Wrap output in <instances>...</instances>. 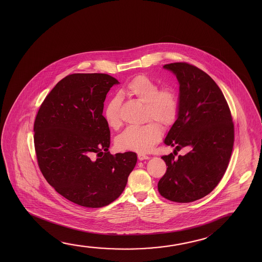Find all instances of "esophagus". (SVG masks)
Wrapping results in <instances>:
<instances>
[{"mask_svg": "<svg viewBox=\"0 0 262 262\" xmlns=\"http://www.w3.org/2000/svg\"><path fill=\"white\" fill-rule=\"evenodd\" d=\"M138 159H139L140 161H144V160H148V159H150V157H149V156H147V155L139 154V155H138Z\"/></svg>", "mask_w": 262, "mask_h": 262, "instance_id": "esophagus-1", "label": "esophagus"}]
</instances>
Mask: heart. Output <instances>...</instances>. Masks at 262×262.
<instances>
[{
    "label": "heart",
    "mask_w": 262,
    "mask_h": 262,
    "mask_svg": "<svg viewBox=\"0 0 262 262\" xmlns=\"http://www.w3.org/2000/svg\"><path fill=\"white\" fill-rule=\"evenodd\" d=\"M126 96L144 104L143 120L155 121L142 126H129L116 138L120 150H133L140 154L150 151L162 137L163 128H168L176 121L179 112V101L176 90L172 88L160 89L158 84L146 76H137L120 91ZM121 100L114 97L107 104L104 117L112 129H119L121 120ZM161 125L160 126L158 124Z\"/></svg>",
    "instance_id": "1"
}]
</instances>
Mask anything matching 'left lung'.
Returning a JSON list of instances; mask_svg holds the SVG:
<instances>
[{"instance_id": "8db88e82", "label": "left lung", "mask_w": 262, "mask_h": 262, "mask_svg": "<svg viewBox=\"0 0 262 262\" xmlns=\"http://www.w3.org/2000/svg\"><path fill=\"white\" fill-rule=\"evenodd\" d=\"M179 82V112L164 139L176 150L189 147L178 158L162 157L168 166L158 191L170 201L190 203L204 198L219 185L231 156L234 124L227 100L216 83L194 66L164 64Z\"/></svg>"}]
</instances>
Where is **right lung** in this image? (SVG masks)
Instances as JSON below:
<instances>
[{
  "label": "right lung",
  "instance_id": "1",
  "mask_svg": "<svg viewBox=\"0 0 262 262\" xmlns=\"http://www.w3.org/2000/svg\"><path fill=\"white\" fill-rule=\"evenodd\" d=\"M119 83L107 74L69 75L47 96L35 118L39 168L57 193L79 206L96 208L116 200L137 163L133 151H108L104 101Z\"/></svg>",
  "mask_w": 262,
  "mask_h": 262
}]
</instances>
